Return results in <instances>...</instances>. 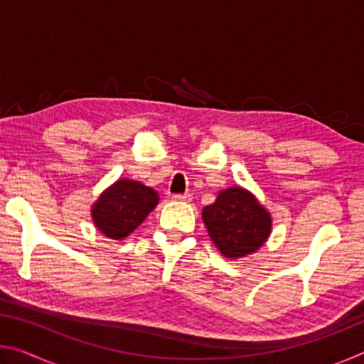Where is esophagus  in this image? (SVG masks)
<instances>
[{"label":"esophagus","mask_w":364,"mask_h":364,"mask_svg":"<svg viewBox=\"0 0 364 364\" xmlns=\"http://www.w3.org/2000/svg\"><path fill=\"white\" fill-rule=\"evenodd\" d=\"M171 199H173V200H181V202H191V200H193V196H191V194H173V196H171Z\"/></svg>","instance_id":"1"}]
</instances>
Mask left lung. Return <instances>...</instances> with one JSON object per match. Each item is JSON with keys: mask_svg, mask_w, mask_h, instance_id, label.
<instances>
[{"mask_svg": "<svg viewBox=\"0 0 364 364\" xmlns=\"http://www.w3.org/2000/svg\"><path fill=\"white\" fill-rule=\"evenodd\" d=\"M202 220L213 244L228 258L254 254L271 232L269 212L239 186L220 191L217 200L204 207Z\"/></svg>", "mask_w": 364, "mask_h": 364, "instance_id": "left-lung-1", "label": "left lung"}]
</instances>
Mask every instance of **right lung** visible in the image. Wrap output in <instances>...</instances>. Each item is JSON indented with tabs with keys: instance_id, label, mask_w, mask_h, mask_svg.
<instances>
[{
	"instance_id": "obj_1",
	"label": "right lung",
	"mask_w": 364,
	"mask_h": 364,
	"mask_svg": "<svg viewBox=\"0 0 364 364\" xmlns=\"http://www.w3.org/2000/svg\"><path fill=\"white\" fill-rule=\"evenodd\" d=\"M159 204V194L143 183L119 180L100 196L91 208V217L104 236L127 237L143 223Z\"/></svg>"
}]
</instances>
